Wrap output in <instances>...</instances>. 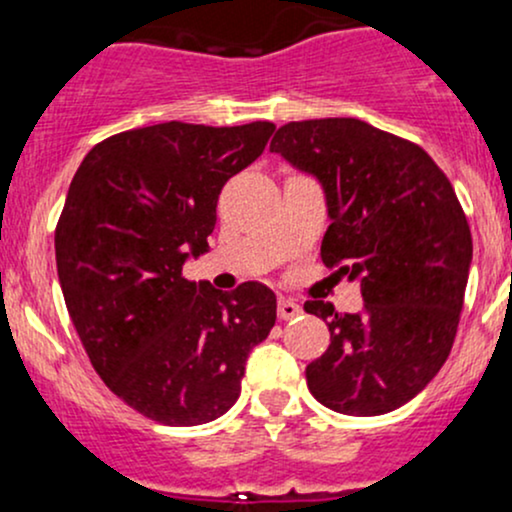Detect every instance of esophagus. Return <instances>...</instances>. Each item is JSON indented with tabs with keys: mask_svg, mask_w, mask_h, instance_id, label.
Returning <instances> with one entry per match:
<instances>
[{
	"mask_svg": "<svg viewBox=\"0 0 512 512\" xmlns=\"http://www.w3.org/2000/svg\"><path fill=\"white\" fill-rule=\"evenodd\" d=\"M277 313H279V318H282V320H291V318L301 316V306L296 301H291V299H279Z\"/></svg>",
	"mask_w": 512,
	"mask_h": 512,
	"instance_id": "esophagus-1",
	"label": "esophagus"
}]
</instances>
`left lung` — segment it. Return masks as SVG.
<instances>
[{"mask_svg": "<svg viewBox=\"0 0 512 512\" xmlns=\"http://www.w3.org/2000/svg\"><path fill=\"white\" fill-rule=\"evenodd\" d=\"M325 192V267L359 282L364 308L323 318L328 350L306 367L308 391L330 411L384 415L440 372L457 335L471 265L469 223L445 172L420 145L359 119L291 121L269 143Z\"/></svg>", "mask_w": 512, "mask_h": 512, "instance_id": "obj_1", "label": "left lung"}]
</instances>
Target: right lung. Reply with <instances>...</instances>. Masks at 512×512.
Instances as JSON below:
<instances>
[{
    "label": "right lung",
    "instance_id": "obj_1",
    "mask_svg": "<svg viewBox=\"0 0 512 512\" xmlns=\"http://www.w3.org/2000/svg\"><path fill=\"white\" fill-rule=\"evenodd\" d=\"M272 133L269 121L133 128L94 145L67 189L55 228L67 313L104 384L162 425L221 418L277 320L265 284L218 291L182 274L209 252L223 184Z\"/></svg>",
    "mask_w": 512,
    "mask_h": 512
}]
</instances>
